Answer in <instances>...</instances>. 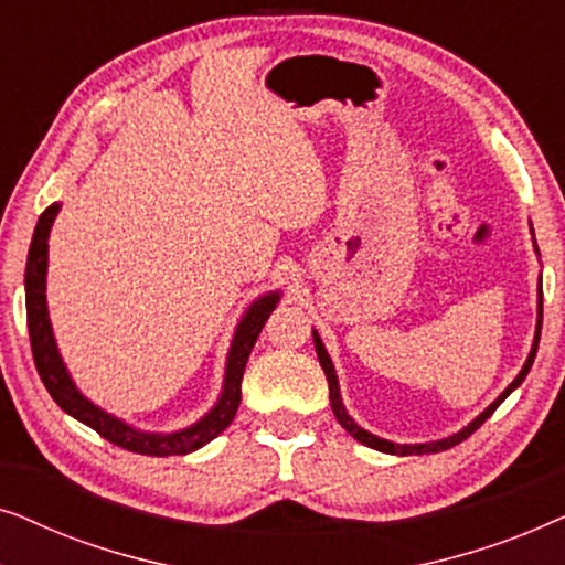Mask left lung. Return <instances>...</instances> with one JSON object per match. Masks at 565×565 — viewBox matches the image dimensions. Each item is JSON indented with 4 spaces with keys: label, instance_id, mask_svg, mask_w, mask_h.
<instances>
[{
    "label": "left lung",
    "instance_id": "obj_1",
    "mask_svg": "<svg viewBox=\"0 0 565 565\" xmlns=\"http://www.w3.org/2000/svg\"><path fill=\"white\" fill-rule=\"evenodd\" d=\"M543 292V290H540ZM540 329H543V296H540V306H537V334H535V344H532V352H530V358H527V362H524V367L520 370V375L514 377L512 381V385H509V388L501 393V396L493 401V404L486 408V412L478 416L476 422H470L466 429L462 431H458V435H452V437H447V439H439V443H429V445H396V443H388V439H381V437H375V435H370V431H365L362 427H358V424H354L352 419H350V414L344 412V406H342V398H339V385H337V375H334V365H331V360H329V354H327V350H323V344H321V339H319V334H316L313 331V344H316V354H319V362H321V367H323V375H327V381H329V398H331V408H334V416L339 419V424H342V427L350 431V435L358 439V443H362V445H367V447H373V450H381V452H391V455H427V452H443V450H450V447H455V445H460L462 439H468L470 435H473V431L481 427V424L489 419V416L497 412L499 408V404L501 401H504L509 393H512L516 385H520L522 381H524V375L530 373V367H532V362H535V354H537V344H540Z\"/></svg>",
    "mask_w": 565,
    "mask_h": 565
}]
</instances>
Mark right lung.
I'll return each mask as SVG.
<instances>
[{
	"mask_svg": "<svg viewBox=\"0 0 565 565\" xmlns=\"http://www.w3.org/2000/svg\"><path fill=\"white\" fill-rule=\"evenodd\" d=\"M58 213V203L45 207L38 218L33 244L28 252V269H25V306H28V331H30V347H33V360L38 367V375L51 393V398L72 414L74 419L87 424L105 437L107 443L122 447V450L138 452V455H157V458H167V455H184L198 450L213 437H218L223 429L234 422L236 408L242 404V377L246 360H249L252 347L257 342L262 327H265L269 313L277 303V292L273 296L259 298L249 311H246L244 321L238 323L234 344L228 352V367H226V385H223V396L218 406L213 408L205 419H200L195 427L174 431V435H143V431L130 429L128 424L115 419V416L105 414L103 408L89 404L79 391L74 388L72 377H68L64 362L58 358L56 342L51 334L49 308H45V265H49V231L53 226V218Z\"/></svg>",
	"mask_w": 565,
	"mask_h": 565,
	"instance_id": "1",
	"label": "right lung"
}]
</instances>
